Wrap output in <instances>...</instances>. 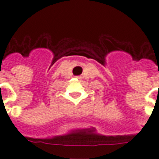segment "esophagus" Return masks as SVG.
Returning <instances> with one entry per match:
<instances>
[{
	"instance_id": "34e87169",
	"label": "esophagus",
	"mask_w": 159,
	"mask_h": 159,
	"mask_svg": "<svg viewBox=\"0 0 159 159\" xmlns=\"http://www.w3.org/2000/svg\"><path fill=\"white\" fill-rule=\"evenodd\" d=\"M76 78H77V79H81V78H82V77H79V76H77V77H76Z\"/></svg>"
}]
</instances>
